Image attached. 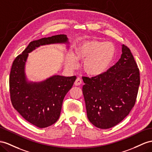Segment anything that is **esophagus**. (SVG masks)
<instances>
[{"label":"esophagus","instance_id":"esophagus-1","mask_svg":"<svg viewBox=\"0 0 152 152\" xmlns=\"http://www.w3.org/2000/svg\"><path fill=\"white\" fill-rule=\"evenodd\" d=\"M81 83H82V80H81L80 77H77V79L76 80L75 82V85H76V86H78V85L81 84Z\"/></svg>","mask_w":152,"mask_h":152}]
</instances>
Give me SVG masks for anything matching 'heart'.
I'll return each instance as SVG.
<instances>
[{"label":"heart","mask_w":152,"mask_h":152,"mask_svg":"<svg viewBox=\"0 0 152 152\" xmlns=\"http://www.w3.org/2000/svg\"><path fill=\"white\" fill-rule=\"evenodd\" d=\"M115 54V47L110 42L88 40L80 43L74 54L67 58V66L74 69L77 65V60L84 61V72L90 76H98L105 72L110 67Z\"/></svg>","instance_id":"obj_1"}]
</instances>
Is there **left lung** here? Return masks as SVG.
Returning <instances> with one entry per match:
<instances>
[{
    "instance_id": "left-lung-1",
    "label": "left lung",
    "mask_w": 152,
    "mask_h": 152,
    "mask_svg": "<svg viewBox=\"0 0 152 152\" xmlns=\"http://www.w3.org/2000/svg\"><path fill=\"white\" fill-rule=\"evenodd\" d=\"M83 86L87 118L102 129L115 126L135 105L140 84V73L130 49L122 45L117 63L102 75L83 76Z\"/></svg>"
}]
</instances>
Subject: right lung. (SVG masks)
I'll list each match as a JSON object with an SVG mask.
<instances>
[{"mask_svg": "<svg viewBox=\"0 0 152 152\" xmlns=\"http://www.w3.org/2000/svg\"><path fill=\"white\" fill-rule=\"evenodd\" d=\"M67 40V35L58 34L31 42L13 62L10 75L11 103L26 121L38 128L49 126L59 119L64 97L76 77L55 75L38 83H28L24 66L28 53L40 45Z\"/></svg>", "mask_w": 152, "mask_h": 152, "instance_id": "right-lung-1", "label": "right lung"}]
</instances>
